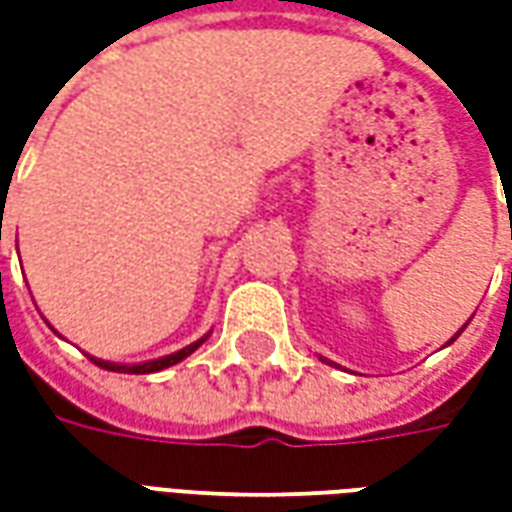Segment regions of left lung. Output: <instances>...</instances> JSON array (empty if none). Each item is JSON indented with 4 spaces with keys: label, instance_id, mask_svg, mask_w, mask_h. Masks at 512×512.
<instances>
[{
    "label": "left lung",
    "instance_id": "obj_1",
    "mask_svg": "<svg viewBox=\"0 0 512 512\" xmlns=\"http://www.w3.org/2000/svg\"><path fill=\"white\" fill-rule=\"evenodd\" d=\"M463 329H466V326H463ZM463 329H461V332H463ZM461 332H458V334H461ZM458 334H455V337H458ZM455 337H452V340H455ZM452 340H450V343H452Z\"/></svg>",
    "mask_w": 512,
    "mask_h": 512
}]
</instances>
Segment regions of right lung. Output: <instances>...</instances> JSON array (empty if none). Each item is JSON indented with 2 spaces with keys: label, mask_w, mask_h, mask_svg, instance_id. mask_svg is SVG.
<instances>
[{
  "label": "right lung",
  "mask_w": 512,
  "mask_h": 512,
  "mask_svg": "<svg viewBox=\"0 0 512 512\" xmlns=\"http://www.w3.org/2000/svg\"><path fill=\"white\" fill-rule=\"evenodd\" d=\"M205 343V337L202 340H197V343L186 345V348H180V351H175V354L169 356H161V359H153V362H142V365H115V362H104V359H93L95 365L104 367V370H112V373H134V376H142V373H158V370H164V367H172L178 365V362H183L186 356L194 354L200 345Z\"/></svg>",
  "instance_id": "1"
}]
</instances>
